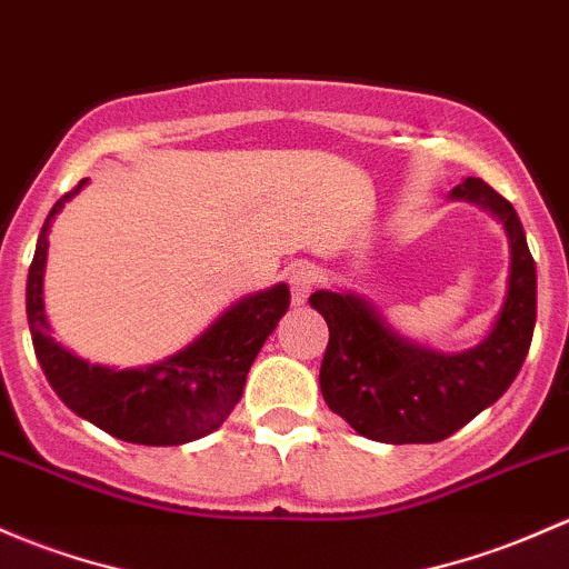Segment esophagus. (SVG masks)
Instances as JSON below:
<instances>
[{
    "instance_id": "1",
    "label": "esophagus",
    "mask_w": 569,
    "mask_h": 569,
    "mask_svg": "<svg viewBox=\"0 0 569 569\" xmlns=\"http://www.w3.org/2000/svg\"><path fill=\"white\" fill-rule=\"evenodd\" d=\"M289 289H291V302L302 305L310 297V291L316 289V269L308 264H300V267L291 269Z\"/></svg>"
}]
</instances>
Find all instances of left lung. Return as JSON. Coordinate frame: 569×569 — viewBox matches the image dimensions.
I'll list each match as a JSON object with an SVG mask.
<instances>
[{"label": "left lung", "mask_w": 569, "mask_h": 569, "mask_svg": "<svg viewBox=\"0 0 569 569\" xmlns=\"http://www.w3.org/2000/svg\"><path fill=\"white\" fill-rule=\"evenodd\" d=\"M450 196L490 209L510 239L507 297L480 346L441 355L395 335L362 297L310 295L330 327L321 395L357 433L385 445H433L475 420L512 385L535 335L537 269L518 212L477 177L463 179Z\"/></svg>", "instance_id": "8db88e82"}]
</instances>
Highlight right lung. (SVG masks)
I'll return each instance as SVG.
<instances>
[{
	"label": "right lung",
	"mask_w": 569,
	"mask_h": 569,
	"mask_svg": "<svg viewBox=\"0 0 569 569\" xmlns=\"http://www.w3.org/2000/svg\"><path fill=\"white\" fill-rule=\"evenodd\" d=\"M83 184L87 179L51 207L29 267L27 319L40 368L68 409L117 439L147 447L201 439L223 426L242 398L250 365L289 310V286L278 283L234 302L193 343L154 365L113 370L79 360L51 338L43 272L51 220Z\"/></svg>",
	"instance_id": "add662e5"
}]
</instances>
